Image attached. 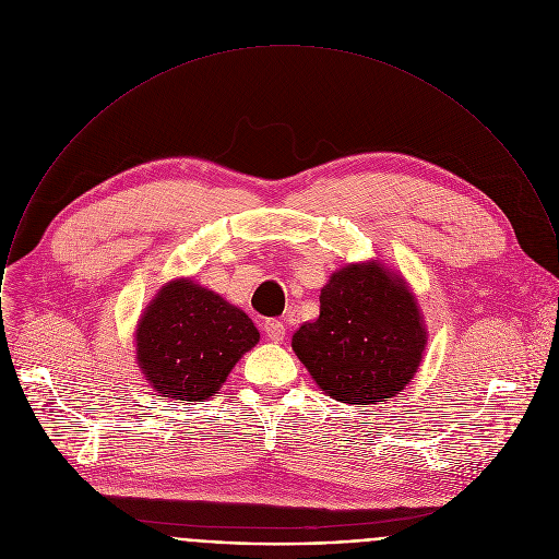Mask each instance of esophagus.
<instances>
[{
    "label": "esophagus",
    "instance_id": "34e87169",
    "mask_svg": "<svg viewBox=\"0 0 559 559\" xmlns=\"http://www.w3.org/2000/svg\"><path fill=\"white\" fill-rule=\"evenodd\" d=\"M263 331H265V335L270 341H274V343H278V341H283L285 338V324L283 322H278V320H267L265 324H263Z\"/></svg>",
    "mask_w": 559,
    "mask_h": 559
}]
</instances>
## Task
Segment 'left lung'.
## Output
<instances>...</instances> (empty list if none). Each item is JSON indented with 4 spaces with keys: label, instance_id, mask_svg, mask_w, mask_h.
Returning <instances> with one entry per match:
<instances>
[{
    "label": "left lung",
    "instance_id": "1",
    "mask_svg": "<svg viewBox=\"0 0 559 559\" xmlns=\"http://www.w3.org/2000/svg\"><path fill=\"white\" fill-rule=\"evenodd\" d=\"M426 345L415 294L378 259L338 267L322 287L320 318L292 338L326 395L360 406L395 397L415 378Z\"/></svg>",
    "mask_w": 559,
    "mask_h": 559
}]
</instances>
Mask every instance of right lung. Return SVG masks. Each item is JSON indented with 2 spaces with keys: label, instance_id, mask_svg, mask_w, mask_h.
Listing matches in <instances>:
<instances>
[{
  "label": "right lung",
  "instance_id": "obj_1",
  "mask_svg": "<svg viewBox=\"0 0 559 559\" xmlns=\"http://www.w3.org/2000/svg\"><path fill=\"white\" fill-rule=\"evenodd\" d=\"M257 343L259 331L239 307L192 278H175L138 320L135 360L162 397L203 402Z\"/></svg>",
  "mask_w": 559,
  "mask_h": 559
}]
</instances>
